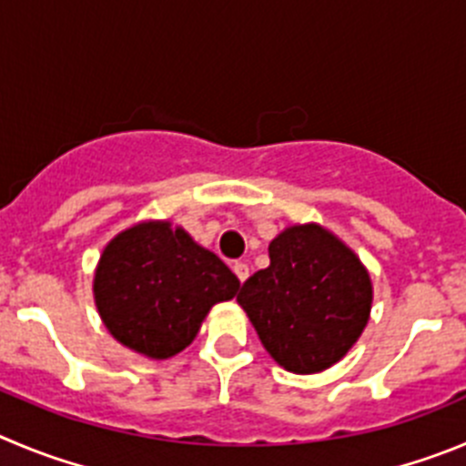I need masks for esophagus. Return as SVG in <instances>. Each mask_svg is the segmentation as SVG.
<instances>
[{
	"mask_svg": "<svg viewBox=\"0 0 466 466\" xmlns=\"http://www.w3.org/2000/svg\"><path fill=\"white\" fill-rule=\"evenodd\" d=\"M232 271L234 273H237V278H238V280H246V278H248V273H250V271H248V264L246 262H234L232 264Z\"/></svg>",
	"mask_w": 466,
	"mask_h": 466,
	"instance_id": "obj_1",
	"label": "esophagus"
}]
</instances>
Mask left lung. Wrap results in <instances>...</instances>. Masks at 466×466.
<instances>
[{
	"mask_svg": "<svg viewBox=\"0 0 466 466\" xmlns=\"http://www.w3.org/2000/svg\"><path fill=\"white\" fill-rule=\"evenodd\" d=\"M271 264L243 282L237 301L268 354L289 372L331 368L363 333L370 273L321 225H292L268 243Z\"/></svg>",
	"mask_w": 466,
	"mask_h": 466,
	"instance_id": "left-lung-1",
	"label": "left lung"
}]
</instances>
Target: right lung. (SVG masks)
I'll use <instances>...</instances> for the list:
<instances>
[{"label": "right lung", "instance_id": "1", "mask_svg": "<svg viewBox=\"0 0 466 466\" xmlns=\"http://www.w3.org/2000/svg\"><path fill=\"white\" fill-rule=\"evenodd\" d=\"M228 264L167 220L116 234L94 276V299L107 331L149 359L179 354L198 336L211 306L237 297Z\"/></svg>", "mask_w": 466, "mask_h": 466}]
</instances>
